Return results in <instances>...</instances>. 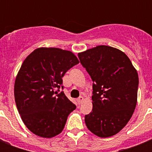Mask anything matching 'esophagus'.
<instances>
[{"label":"esophagus","mask_w":152,"mask_h":152,"mask_svg":"<svg viewBox=\"0 0 152 152\" xmlns=\"http://www.w3.org/2000/svg\"><path fill=\"white\" fill-rule=\"evenodd\" d=\"M83 100H84V99H83V96H80V97L77 99V102H78L79 104H81L82 102H83Z\"/></svg>","instance_id":"obj_1"}]
</instances>
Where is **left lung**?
<instances>
[{"mask_svg":"<svg viewBox=\"0 0 152 152\" xmlns=\"http://www.w3.org/2000/svg\"><path fill=\"white\" fill-rule=\"evenodd\" d=\"M93 81L92 111L85 115L91 132L102 138L119 132L137 106L138 74L122 51L98 46L78 54Z\"/></svg>","mask_w":152,"mask_h":152,"instance_id":"left-lung-1","label":"left lung"}]
</instances>
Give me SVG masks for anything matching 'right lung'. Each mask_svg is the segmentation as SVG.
<instances>
[{
  "mask_svg": "<svg viewBox=\"0 0 152 152\" xmlns=\"http://www.w3.org/2000/svg\"><path fill=\"white\" fill-rule=\"evenodd\" d=\"M79 60L71 51L41 47L23 61L14 86L16 107L34 134L51 138L62 132L68 116L76 108L63 91L62 77Z\"/></svg>",
  "mask_w": 152,
  "mask_h": 152,
  "instance_id": "add662e5",
  "label": "right lung"
}]
</instances>
